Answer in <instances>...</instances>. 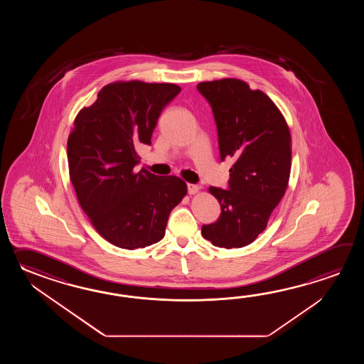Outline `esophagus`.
Wrapping results in <instances>:
<instances>
[{
  "label": "esophagus",
  "mask_w": 364,
  "mask_h": 364,
  "mask_svg": "<svg viewBox=\"0 0 364 364\" xmlns=\"http://www.w3.org/2000/svg\"><path fill=\"white\" fill-rule=\"evenodd\" d=\"M199 190H200V187L196 185H191V183H188L187 185V191L190 195H195V193H199Z\"/></svg>",
  "instance_id": "esophagus-1"
}]
</instances>
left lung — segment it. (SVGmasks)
Masks as SVG:
<instances>
[{
    "mask_svg": "<svg viewBox=\"0 0 364 364\" xmlns=\"http://www.w3.org/2000/svg\"><path fill=\"white\" fill-rule=\"evenodd\" d=\"M196 88L213 112L221 161H234L228 190L209 187L221 215L216 223L201 226V235L217 247H245L265 230L287 191L290 132L276 104L243 80L226 77Z\"/></svg>",
    "mask_w": 364,
    "mask_h": 364,
    "instance_id": "obj_1",
    "label": "left lung"
}]
</instances>
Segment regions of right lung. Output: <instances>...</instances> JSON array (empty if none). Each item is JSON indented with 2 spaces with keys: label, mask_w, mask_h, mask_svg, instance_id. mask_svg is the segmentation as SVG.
I'll return each instance as SVG.
<instances>
[{
  "label": "right lung",
  "mask_w": 364,
  "mask_h": 364,
  "mask_svg": "<svg viewBox=\"0 0 364 364\" xmlns=\"http://www.w3.org/2000/svg\"><path fill=\"white\" fill-rule=\"evenodd\" d=\"M179 92L171 83H110L74 121L70 181L95 229L117 247L144 248L163 240L171 209L187 193L176 176L134 171L136 148L151 146L159 117Z\"/></svg>",
  "instance_id": "obj_1"
}]
</instances>
